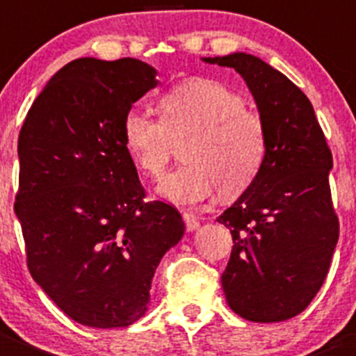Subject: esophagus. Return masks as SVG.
<instances>
[{
    "instance_id": "1",
    "label": "esophagus",
    "mask_w": 356,
    "mask_h": 356,
    "mask_svg": "<svg viewBox=\"0 0 356 356\" xmlns=\"http://www.w3.org/2000/svg\"><path fill=\"white\" fill-rule=\"evenodd\" d=\"M182 218H184L186 229H188L189 232L196 231V229L200 227V222L196 220V217H195V215H191V213H184V215H182Z\"/></svg>"
}]
</instances>
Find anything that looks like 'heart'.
I'll return each instance as SVG.
<instances>
[{
	"label": "heart",
	"mask_w": 356,
	"mask_h": 356,
	"mask_svg": "<svg viewBox=\"0 0 356 356\" xmlns=\"http://www.w3.org/2000/svg\"><path fill=\"white\" fill-rule=\"evenodd\" d=\"M158 115L155 120L131 110L122 132L139 170L153 179L165 174L175 146L184 143V165L156 188L163 201L191 207L217 189L220 198H236L258 177L267 155L265 125L227 86L210 79L182 82L161 96Z\"/></svg>",
	"instance_id": "obj_1"
}]
</instances>
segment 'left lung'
<instances>
[{
	"instance_id": "left-lung-1",
	"label": "left lung",
	"mask_w": 356,
	"mask_h": 356,
	"mask_svg": "<svg viewBox=\"0 0 356 356\" xmlns=\"http://www.w3.org/2000/svg\"><path fill=\"white\" fill-rule=\"evenodd\" d=\"M201 60L245 79L267 132L260 174L217 218L234 239L225 300L246 321H288L322 288L339 238L331 149L310 99L284 74L243 51Z\"/></svg>"
}]
</instances>
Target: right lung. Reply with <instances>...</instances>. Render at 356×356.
I'll return each mask as SVG.
<instances>
[{
    "mask_svg": "<svg viewBox=\"0 0 356 356\" xmlns=\"http://www.w3.org/2000/svg\"><path fill=\"white\" fill-rule=\"evenodd\" d=\"M158 72L136 58H79L35 98L19 136V195L32 279L72 321L127 327L148 310L181 213L145 189L122 124Z\"/></svg>",
    "mask_w": 356,
    "mask_h": 356,
    "instance_id": "right-lung-1",
    "label": "right lung"
}]
</instances>
